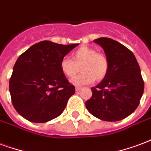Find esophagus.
Here are the masks:
<instances>
[{"instance_id": "obj_1", "label": "esophagus", "mask_w": 151, "mask_h": 151, "mask_svg": "<svg viewBox=\"0 0 151 151\" xmlns=\"http://www.w3.org/2000/svg\"><path fill=\"white\" fill-rule=\"evenodd\" d=\"M75 90L76 91H79V90H81V87H79V86H77L75 88Z\"/></svg>"}]
</instances>
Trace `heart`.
Wrapping results in <instances>:
<instances>
[{"mask_svg":"<svg viewBox=\"0 0 151 151\" xmlns=\"http://www.w3.org/2000/svg\"><path fill=\"white\" fill-rule=\"evenodd\" d=\"M72 59L73 60L68 57L63 58L60 62V69L64 75L72 78L81 67V73L71 80V83L74 86L91 84L95 79L101 81L107 75L109 61L103 53H98L93 48H79L73 53Z\"/></svg>","mask_w":151,"mask_h":151,"instance_id":"b5f03b06","label":"heart"}]
</instances>
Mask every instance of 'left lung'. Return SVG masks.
I'll use <instances>...</instances> for the list:
<instances>
[{"label": "left lung", "mask_w": 151, "mask_h": 151, "mask_svg": "<svg viewBox=\"0 0 151 151\" xmlns=\"http://www.w3.org/2000/svg\"><path fill=\"white\" fill-rule=\"evenodd\" d=\"M101 45L109 61L107 75L86 101L88 111L96 118L116 122L130 115L139 105L144 91L140 67L134 53L123 45L108 37L93 40Z\"/></svg>", "instance_id": "1"}]
</instances>
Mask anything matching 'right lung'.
Here are the masks:
<instances>
[{
  "label": "right lung",
  "instance_id": "1",
  "mask_svg": "<svg viewBox=\"0 0 151 151\" xmlns=\"http://www.w3.org/2000/svg\"><path fill=\"white\" fill-rule=\"evenodd\" d=\"M78 45L42 41L17 58L9 80V92L20 115L32 122L42 123L64 111L75 87L62 73L60 62Z\"/></svg>",
  "mask_w": 151,
  "mask_h": 151
}]
</instances>
